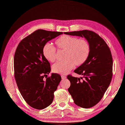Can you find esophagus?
I'll return each instance as SVG.
<instances>
[{"label": "esophagus", "mask_w": 125, "mask_h": 125, "mask_svg": "<svg viewBox=\"0 0 125 125\" xmlns=\"http://www.w3.org/2000/svg\"><path fill=\"white\" fill-rule=\"evenodd\" d=\"M62 79H63V80H64V79H65L66 78V75H62Z\"/></svg>", "instance_id": "34e87169"}]
</instances>
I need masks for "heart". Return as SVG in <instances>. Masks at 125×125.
<instances>
[{
    "mask_svg": "<svg viewBox=\"0 0 125 125\" xmlns=\"http://www.w3.org/2000/svg\"><path fill=\"white\" fill-rule=\"evenodd\" d=\"M55 44L58 50H65L64 58L62 61L55 63L52 67L55 73L66 74L75 66H80L88 59L90 46L88 41L79 39L78 37L64 35L56 40ZM43 54L47 61L53 62L57 58L56 47L50 43H45L43 47Z\"/></svg>",
    "mask_w": 125,
    "mask_h": 125,
    "instance_id": "1",
    "label": "heart"
}]
</instances>
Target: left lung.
Instances as JSON below:
<instances>
[{"instance_id": "left-lung-1", "label": "left lung", "mask_w": 125, "mask_h": 125, "mask_svg": "<svg viewBox=\"0 0 125 125\" xmlns=\"http://www.w3.org/2000/svg\"><path fill=\"white\" fill-rule=\"evenodd\" d=\"M70 35L84 37L90 44V52L86 62L74 72L83 77L68 75L70 82L68 91L75 104L84 108L97 104L103 97L113 76V58L107 44L93 31L82 30L65 32Z\"/></svg>"}]
</instances>
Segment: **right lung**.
<instances>
[{"mask_svg": "<svg viewBox=\"0 0 125 125\" xmlns=\"http://www.w3.org/2000/svg\"><path fill=\"white\" fill-rule=\"evenodd\" d=\"M62 33L37 30L22 40L15 52V80L25 101L35 109H42L52 104L54 93L62 80L57 73L46 77L51 71V65L42 50L45 43Z\"/></svg>", "mask_w": 125, "mask_h": 125, "instance_id": "obj_1", "label": "right lung"}]
</instances>
